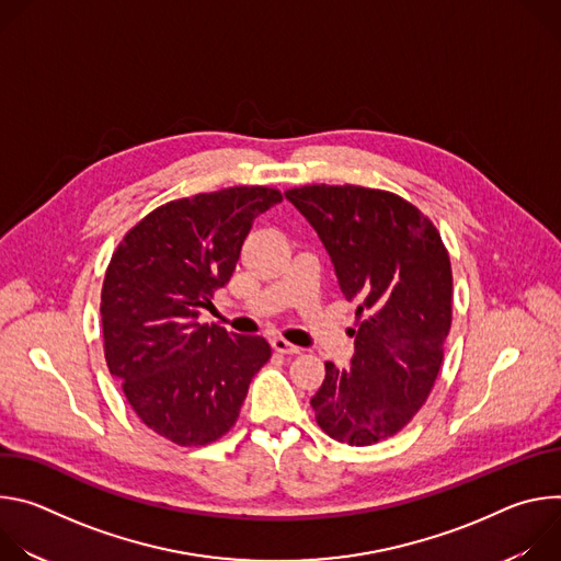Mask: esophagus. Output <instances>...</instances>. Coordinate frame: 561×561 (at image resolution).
<instances>
[{
  "label": "esophagus",
  "instance_id": "obj_1",
  "mask_svg": "<svg viewBox=\"0 0 561 561\" xmlns=\"http://www.w3.org/2000/svg\"><path fill=\"white\" fill-rule=\"evenodd\" d=\"M271 346H273L275 353H282V355H297V353H299V346L286 342L284 337H275V340L271 342Z\"/></svg>",
  "mask_w": 561,
  "mask_h": 561
}]
</instances>
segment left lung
I'll use <instances>...</instances> for the list:
<instances>
[{
  "label": "left lung",
  "instance_id": "8db88e82",
  "mask_svg": "<svg viewBox=\"0 0 561 561\" xmlns=\"http://www.w3.org/2000/svg\"><path fill=\"white\" fill-rule=\"evenodd\" d=\"M286 197L324 242L342 295L357 301L353 364L327 362L314 420L337 442L377 444L417 415L439 375L453 324L448 251L435 224L388 191L308 184Z\"/></svg>",
  "mask_w": 561,
  "mask_h": 561
}]
</instances>
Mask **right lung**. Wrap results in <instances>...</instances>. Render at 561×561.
Instances as JSON below:
<instances>
[{
    "label": "right lung",
    "mask_w": 561,
    "mask_h": 561,
    "mask_svg": "<svg viewBox=\"0 0 561 561\" xmlns=\"http://www.w3.org/2000/svg\"><path fill=\"white\" fill-rule=\"evenodd\" d=\"M277 202L271 186L173 199L139 219L111 257L100 304L108 370L135 415L178 446L226 435L271 359L264 337L197 317L228 284L255 217Z\"/></svg>",
    "instance_id": "right-lung-1"
}]
</instances>
